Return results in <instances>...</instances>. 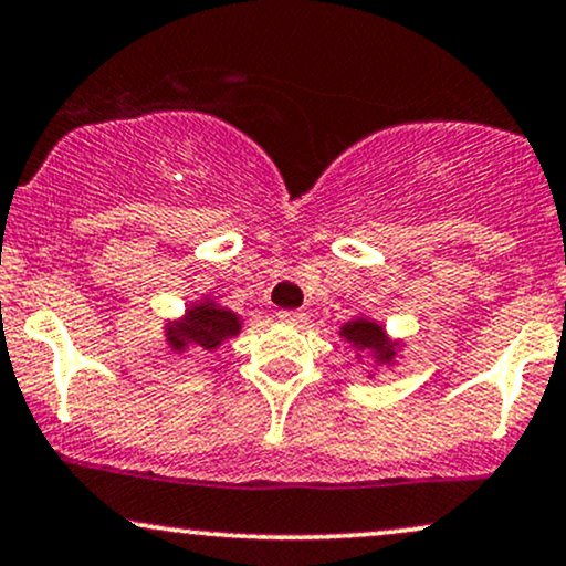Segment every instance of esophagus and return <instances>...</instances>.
I'll return each instance as SVG.
<instances>
[{"label":"esophagus","instance_id":"obj_1","mask_svg":"<svg viewBox=\"0 0 566 566\" xmlns=\"http://www.w3.org/2000/svg\"><path fill=\"white\" fill-rule=\"evenodd\" d=\"M279 318H282L284 324L297 326V324L305 322V313L303 311H279Z\"/></svg>","mask_w":566,"mask_h":566}]
</instances>
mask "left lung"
I'll return each mask as SVG.
<instances>
[{
	"mask_svg": "<svg viewBox=\"0 0 566 566\" xmlns=\"http://www.w3.org/2000/svg\"><path fill=\"white\" fill-rule=\"evenodd\" d=\"M339 337L356 350L358 360H369L371 369H369V379L377 374V369H392L395 360L400 358L403 353L406 343L403 339H395L387 335V329L379 322L366 316V313H358L353 316L350 322H345L339 326Z\"/></svg>",
	"mask_w": 566,
	"mask_h": 566,
	"instance_id": "1",
	"label": "left lung"
}]
</instances>
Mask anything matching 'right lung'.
Instances as JSON below:
<instances>
[{"label":"right lung","mask_w":566,"mask_h":566,"mask_svg":"<svg viewBox=\"0 0 566 566\" xmlns=\"http://www.w3.org/2000/svg\"><path fill=\"white\" fill-rule=\"evenodd\" d=\"M242 324L240 313L213 301L210 295H202L200 301L189 303L179 318H168L163 324V337L171 353H187L192 348L213 353L218 345L240 335Z\"/></svg>","instance_id":"right-lung-1"}]
</instances>
